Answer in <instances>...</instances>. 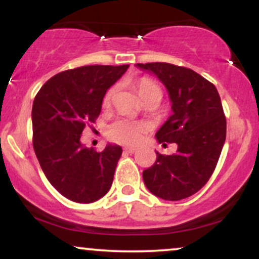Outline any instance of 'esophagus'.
<instances>
[{"mask_svg": "<svg viewBox=\"0 0 259 259\" xmlns=\"http://www.w3.org/2000/svg\"><path fill=\"white\" fill-rule=\"evenodd\" d=\"M124 151H125L126 153H135L136 151H138V148H136V147H125V148H124Z\"/></svg>", "mask_w": 259, "mask_h": 259, "instance_id": "34e87169", "label": "esophagus"}]
</instances>
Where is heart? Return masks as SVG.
<instances>
[{
	"instance_id": "1",
	"label": "heart",
	"mask_w": 259,
	"mask_h": 259,
	"mask_svg": "<svg viewBox=\"0 0 259 259\" xmlns=\"http://www.w3.org/2000/svg\"><path fill=\"white\" fill-rule=\"evenodd\" d=\"M154 89H158V86L154 85L151 80L142 79L139 84V91L140 95L145 94V92L154 90ZM115 94V86L109 89L106 92L105 99H103V103L106 106H108L112 102L113 96ZM145 132H146V125L139 121H134L129 119H118L114 123H112L108 126V136L113 141L119 142V144L124 145H133L138 144L140 140L142 139Z\"/></svg>"
}]
</instances>
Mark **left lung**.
Listing matches in <instances>:
<instances>
[{"label":"left lung","instance_id":"obj_1","mask_svg":"<svg viewBox=\"0 0 259 259\" xmlns=\"http://www.w3.org/2000/svg\"><path fill=\"white\" fill-rule=\"evenodd\" d=\"M135 65L167 89L173 113L156 139L178 145L170 156L156 152V163L142 173L145 185L162 200L190 197L213 174L224 146L227 120L221 97L212 82L189 68L159 62Z\"/></svg>","mask_w":259,"mask_h":259}]
</instances>
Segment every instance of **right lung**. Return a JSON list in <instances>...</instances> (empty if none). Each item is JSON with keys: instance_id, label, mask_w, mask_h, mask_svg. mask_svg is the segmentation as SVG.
<instances>
[{"instance_id": "obj_1", "label": "right lung", "mask_w": 259, "mask_h": 259, "mask_svg": "<svg viewBox=\"0 0 259 259\" xmlns=\"http://www.w3.org/2000/svg\"><path fill=\"white\" fill-rule=\"evenodd\" d=\"M129 65H85L56 74L32 103V145L51 185L68 200L91 203L111 189L120 146L107 144L102 152L80 141L88 123L100 115L107 90Z\"/></svg>"}]
</instances>
